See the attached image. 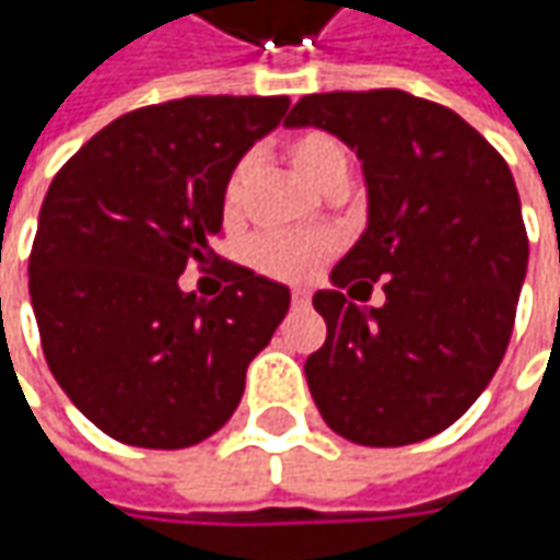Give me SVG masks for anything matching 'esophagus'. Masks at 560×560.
<instances>
[{
  "instance_id": "esophagus-1",
  "label": "esophagus",
  "mask_w": 560,
  "mask_h": 560,
  "mask_svg": "<svg viewBox=\"0 0 560 560\" xmlns=\"http://www.w3.org/2000/svg\"><path fill=\"white\" fill-rule=\"evenodd\" d=\"M292 302H295V305H308V302H312V290H308V287H295V290H292Z\"/></svg>"
}]
</instances>
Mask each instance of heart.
<instances>
[{"label":"heart","mask_w":560,"mask_h":560,"mask_svg":"<svg viewBox=\"0 0 560 560\" xmlns=\"http://www.w3.org/2000/svg\"><path fill=\"white\" fill-rule=\"evenodd\" d=\"M287 152H290V162L295 164V171L317 189L327 180H334L336 174H349V155L330 133L305 130V133L292 137ZM252 174H255L252 159H240L230 167L224 196H221V211H224L226 224H236L243 218ZM330 248H334V243L327 236L265 233L248 246V258H252L255 268L265 270L268 277H277V280H308L314 270L327 261Z\"/></svg>","instance_id":"b5f03b06"}]
</instances>
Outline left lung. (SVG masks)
I'll use <instances>...</instances> for the list:
<instances>
[{
    "label": "left lung",
    "instance_id": "left-lung-1",
    "mask_svg": "<svg viewBox=\"0 0 560 560\" xmlns=\"http://www.w3.org/2000/svg\"><path fill=\"white\" fill-rule=\"evenodd\" d=\"M287 127L346 142L368 189L364 233L330 270L334 287L314 292L327 320L305 361L314 405L358 445L430 440L505 358L529 261L514 177L462 115L401 90L314 93ZM376 279L380 310L348 302Z\"/></svg>",
    "mask_w": 560,
    "mask_h": 560
}]
</instances>
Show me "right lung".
Masks as SVG:
<instances>
[{"mask_svg": "<svg viewBox=\"0 0 560 560\" xmlns=\"http://www.w3.org/2000/svg\"><path fill=\"white\" fill-rule=\"evenodd\" d=\"M287 108V96L149 105L55 174L27 268L31 305L58 386L112 440H208L290 312V287L243 265L224 261L226 287L211 302L177 283L189 261L208 265L230 167Z\"/></svg>", "mask_w": 560, "mask_h": 560, "instance_id": "obj_1", "label": "right lung"}]
</instances>
